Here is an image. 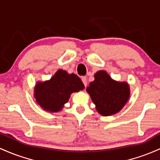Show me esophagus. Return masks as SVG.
<instances>
[{
  "label": "esophagus",
  "mask_w": 160,
  "mask_h": 160,
  "mask_svg": "<svg viewBox=\"0 0 160 160\" xmlns=\"http://www.w3.org/2000/svg\"><path fill=\"white\" fill-rule=\"evenodd\" d=\"M82 82H83L84 85L86 87V86H87V78H86V77H82Z\"/></svg>",
  "instance_id": "obj_1"
}]
</instances>
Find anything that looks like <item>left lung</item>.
Wrapping results in <instances>:
<instances>
[{"instance_id":"1","label":"left lung","mask_w":160,"mask_h":160,"mask_svg":"<svg viewBox=\"0 0 160 160\" xmlns=\"http://www.w3.org/2000/svg\"><path fill=\"white\" fill-rule=\"evenodd\" d=\"M95 108L101 116H109L119 112L130 98V86L126 82L112 79L107 71L94 74V80L86 88Z\"/></svg>"}]
</instances>
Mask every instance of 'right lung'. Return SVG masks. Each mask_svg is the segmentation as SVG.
Instances as JSON below:
<instances>
[{
	"mask_svg": "<svg viewBox=\"0 0 160 160\" xmlns=\"http://www.w3.org/2000/svg\"><path fill=\"white\" fill-rule=\"evenodd\" d=\"M84 88L85 85L78 75L58 69L51 79L36 82L34 97L44 110L57 112L62 110L72 93L78 92Z\"/></svg>",
	"mask_w": 160,
	"mask_h": 160,
	"instance_id": "add662e5",
	"label": "right lung"
}]
</instances>
